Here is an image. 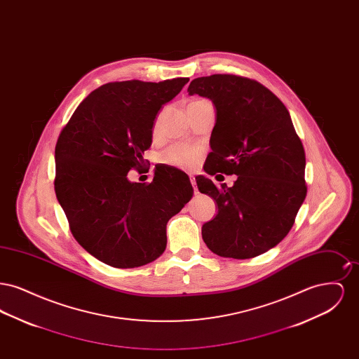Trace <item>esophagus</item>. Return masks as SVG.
<instances>
[{"label": "esophagus", "mask_w": 359, "mask_h": 359, "mask_svg": "<svg viewBox=\"0 0 359 359\" xmlns=\"http://www.w3.org/2000/svg\"><path fill=\"white\" fill-rule=\"evenodd\" d=\"M189 182H191L192 187L195 189V194H196V180H195V177H194V176H189Z\"/></svg>", "instance_id": "1"}]
</instances>
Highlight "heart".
<instances>
[{"label": "heart", "instance_id": "obj_1", "mask_svg": "<svg viewBox=\"0 0 359 359\" xmlns=\"http://www.w3.org/2000/svg\"><path fill=\"white\" fill-rule=\"evenodd\" d=\"M203 156V148L195 144H173L161 154V161L180 168L192 170L198 165L199 160Z\"/></svg>", "mask_w": 359, "mask_h": 359}]
</instances>
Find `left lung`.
Returning <instances> with one entry per match:
<instances>
[{
  "instance_id": "left-lung-1",
  "label": "left lung",
  "mask_w": 359,
  "mask_h": 359,
  "mask_svg": "<svg viewBox=\"0 0 359 359\" xmlns=\"http://www.w3.org/2000/svg\"><path fill=\"white\" fill-rule=\"evenodd\" d=\"M187 91L217 109L203 170L222 179L219 173L237 175L233 187L195 177L218 205L202 227L203 241L218 256H259L285 238L307 195L306 154L290 111L265 86L237 75L196 78Z\"/></svg>"
}]
</instances>
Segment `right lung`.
Instances as JSON below:
<instances>
[{
    "label": "right lung",
    "mask_w": 359,
    "mask_h": 359,
    "mask_svg": "<svg viewBox=\"0 0 359 359\" xmlns=\"http://www.w3.org/2000/svg\"><path fill=\"white\" fill-rule=\"evenodd\" d=\"M188 81L106 83L88 94L59 135L57 202L74 238L110 266L137 268L161 256L167 223L194 195L187 173L165 164L156 165L149 184L128 179L144 164L158 110Z\"/></svg>",
    "instance_id": "right-lung-1"
}]
</instances>
